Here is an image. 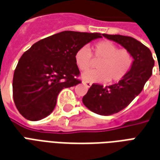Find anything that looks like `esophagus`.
<instances>
[{
  "instance_id": "obj_1",
  "label": "esophagus",
  "mask_w": 160,
  "mask_h": 160,
  "mask_svg": "<svg viewBox=\"0 0 160 160\" xmlns=\"http://www.w3.org/2000/svg\"><path fill=\"white\" fill-rule=\"evenodd\" d=\"M83 84L85 85V86H86V87H88V88H89V87L92 86V83H91V82H89V81H83Z\"/></svg>"
}]
</instances>
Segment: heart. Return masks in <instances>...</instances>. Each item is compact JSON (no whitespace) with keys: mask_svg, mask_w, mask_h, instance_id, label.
<instances>
[{"mask_svg":"<svg viewBox=\"0 0 160 160\" xmlns=\"http://www.w3.org/2000/svg\"><path fill=\"white\" fill-rule=\"evenodd\" d=\"M94 57L100 59L96 65L98 69L84 73L81 78L89 82H118L130 71L134 56L126 49H119L110 41H100L92 47ZM74 62L81 71L89 69L92 65V53L87 47H81L74 54Z\"/></svg>","mask_w":160,"mask_h":160,"instance_id":"1","label":"heart"}]
</instances>
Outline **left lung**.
<instances>
[{"mask_svg": "<svg viewBox=\"0 0 160 160\" xmlns=\"http://www.w3.org/2000/svg\"><path fill=\"white\" fill-rule=\"evenodd\" d=\"M102 36L121 44L134 56L133 66L122 80L106 87L92 84L82 98L83 104L91 111L101 116H110L123 110L141 93L151 77L154 60L151 50L134 38L108 34Z\"/></svg>", "mask_w": 160, "mask_h": 160, "instance_id": "1", "label": "left lung"}]
</instances>
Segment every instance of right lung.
Here are the masks:
<instances>
[{"label":"right lung","instance_id":"add662e5","mask_svg":"<svg viewBox=\"0 0 160 160\" xmlns=\"http://www.w3.org/2000/svg\"><path fill=\"white\" fill-rule=\"evenodd\" d=\"M100 33L64 31L35 42L17 64L12 80V96L16 108L30 121L48 117L56 107L63 88L74 87L80 70L74 54Z\"/></svg>","mask_w":160,"mask_h":160}]
</instances>
